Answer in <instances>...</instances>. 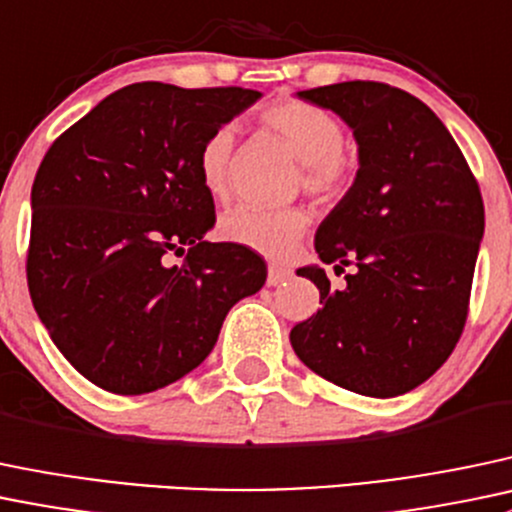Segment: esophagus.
Returning <instances> with one entry per match:
<instances>
[{
	"instance_id": "obj_1",
	"label": "esophagus",
	"mask_w": 512,
	"mask_h": 512,
	"mask_svg": "<svg viewBox=\"0 0 512 512\" xmlns=\"http://www.w3.org/2000/svg\"><path fill=\"white\" fill-rule=\"evenodd\" d=\"M289 277H292V270H287V267H282V265H270V272H267V284H270V287H277V284L287 282Z\"/></svg>"
}]
</instances>
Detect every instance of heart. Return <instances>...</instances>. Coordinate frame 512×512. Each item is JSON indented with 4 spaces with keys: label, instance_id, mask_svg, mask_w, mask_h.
<instances>
[{
    "label": "heart",
    "instance_id": "1",
    "mask_svg": "<svg viewBox=\"0 0 512 512\" xmlns=\"http://www.w3.org/2000/svg\"><path fill=\"white\" fill-rule=\"evenodd\" d=\"M260 122L267 132L282 139L301 161L299 186L314 198H333L353 179V159L346 152L341 122L324 107L299 98H282L260 107ZM198 176L213 198H228L235 179V132L218 127L198 147ZM309 228L304 208H235L220 223L228 242L260 252L265 257H284Z\"/></svg>",
    "mask_w": 512,
    "mask_h": 512
}]
</instances>
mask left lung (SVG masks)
Instances as JSON below:
<instances>
[{"label":"left lung","instance_id":"obj_1","mask_svg":"<svg viewBox=\"0 0 512 512\" xmlns=\"http://www.w3.org/2000/svg\"><path fill=\"white\" fill-rule=\"evenodd\" d=\"M346 120L360 169L316 230L321 267H301L321 309L289 333L294 353L328 383L397 397L444 365L464 333L483 238V198L444 122L414 95L375 80L297 93Z\"/></svg>","mask_w":512,"mask_h":512}]
</instances>
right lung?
Instances as JSON below:
<instances>
[{"mask_svg": "<svg viewBox=\"0 0 512 512\" xmlns=\"http://www.w3.org/2000/svg\"><path fill=\"white\" fill-rule=\"evenodd\" d=\"M260 98L247 88L134 83L48 147L31 186L26 282L48 336L90 383L144 395L191 373L267 265L208 242L198 147ZM180 257V262L173 260Z\"/></svg>", "mask_w": 512, "mask_h": 512, "instance_id": "1", "label": "right lung"}]
</instances>
